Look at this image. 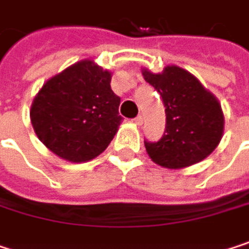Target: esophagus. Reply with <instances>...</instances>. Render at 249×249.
I'll return each mask as SVG.
<instances>
[{"label": "esophagus", "instance_id": "1", "mask_svg": "<svg viewBox=\"0 0 249 249\" xmlns=\"http://www.w3.org/2000/svg\"><path fill=\"white\" fill-rule=\"evenodd\" d=\"M134 123L137 125H142V123H144V118H142V115H138V117H135L134 118Z\"/></svg>", "mask_w": 249, "mask_h": 249}]
</instances>
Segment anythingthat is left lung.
Wrapping results in <instances>:
<instances>
[{
	"mask_svg": "<svg viewBox=\"0 0 249 249\" xmlns=\"http://www.w3.org/2000/svg\"><path fill=\"white\" fill-rule=\"evenodd\" d=\"M142 76L161 96L166 129L159 141H144L151 160L167 169H181L206 159L219 144L224 114L218 99L189 72L167 66L161 73L144 69Z\"/></svg>",
	"mask_w": 249,
	"mask_h": 249,
	"instance_id": "left-lung-1",
	"label": "left lung"
}]
</instances>
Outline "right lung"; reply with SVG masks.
Masks as SVG:
<instances>
[{
	"mask_svg": "<svg viewBox=\"0 0 249 249\" xmlns=\"http://www.w3.org/2000/svg\"><path fill=\"white\" fill-rule=\"evenodd\" d=\"M120 102L111 89V73L82 60L43 85L31 105V124L38 140L59 157L89 161L117 134L123 121Z\"/></svg>",
	"mask_w": 249,
	"mask_h": 249,
	"instance_id": "1",
	"label": "right lung"
}]
</instances>
